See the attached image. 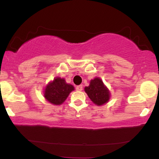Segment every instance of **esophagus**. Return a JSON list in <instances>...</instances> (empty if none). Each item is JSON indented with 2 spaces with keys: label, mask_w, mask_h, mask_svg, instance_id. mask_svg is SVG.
<instances>
[{
  "label": "esophagus",
  "mask_w": 159,
  "mask_h": 159,
  "mask_svg": "<svg viewBox=\"0 0 159 159\" xmlns=\"http://www.w3.org/2000/svg\"><path fill=\"white\" fill-rule=\"evenodd\" d=\"M76 90H77L78 91H81L82 90H83V86L82 85H78L76 87Z\"/></svg>",
  "instance_id": "34e87169"
}]
</instances>
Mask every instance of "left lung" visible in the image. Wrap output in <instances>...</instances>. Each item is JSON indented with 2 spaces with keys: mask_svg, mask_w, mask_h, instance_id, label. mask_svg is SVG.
Wrapping results in <instances>:
<instances>
[{
  "mask_svg": "<svg viewBox=\"0 0 159 159\" xmlns=\"http://www.w3.org/2000/svg\"><path fill=\"white\" fill-rule=\"evenodd\" d=\"M84 91L95 105L98 106L105 105L110 100L111 93L100 78L96 77L90 82L88 87H84Z\"/></svg>",
  "mask_w": 159,
  "mask_h": 159,
  "instance_id": "1",
  "label": "left lung"
}]
</instances>
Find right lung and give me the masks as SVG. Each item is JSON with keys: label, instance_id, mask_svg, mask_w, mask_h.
Masks as SVG:
<instances>
[{"label": "right lung", "instance_id": "add662e5", "mask_svg": "<svg viewBox=\"0 0 159 159\" xmlns=\"http://www.w3.org/2000/svg\"><path fill=\"white\" fill-rule=\"evenodd\" d=\"M74 90V86L67 84L64 78L56 77L45 86L43 95L48 102L60 105L64 102L69 93Z\"/></svg>", "mask_w": 159, "mask_h": 159}]
</instances>
